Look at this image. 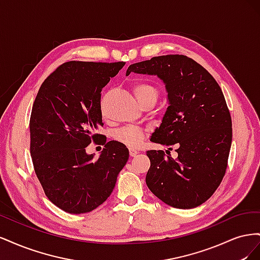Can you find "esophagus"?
I'll list each match as a JSON object with an SVG mask.
<instances>
[{
	"label": "esophagus",
	"instance_id": "esophagus-1",
	"mask_svg": "<svg viewBox=\"0 0 260 260\" xmlns=\"http://www.w3.org/2000/svg\"><path fill=\"white\" fill-rule=\"evenodd\" d=\"M129 153H130L131 157H135V156H137L139 154V151H137V149H135V148H130Z\"/></svg>",
	"mask_w": 260,
	"mask_h": 260
}]
</instances>
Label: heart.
I'll return each instance as SVG.
<instances>
[{
    "label": "heart",
    "mask_w": 260,
    "mask_h": 260,
    "mask_svg": "<svg viewBox=\"0 0 260 260\" xmlns=\"http://www.w3.org/2000/svg\"><path fill=\"white\" fill-rule=\"evenodd\" d=\"M135 95L138 99L139 103H142L147 100H154L156 101L158 96V91L155 86L148 82L140 81L133 84L132 86ZM145 138V131L136 125H127L119 130H117L114 133V139L118 142H120L124 145L130 147H137L143 142Z\"/></svg>",
    "instance_id": "1"
}]
</instances>
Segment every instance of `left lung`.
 <instances>
[{
    "mask_svg": "<svg viewBox=\"0 0 260 260\" xmlns=\"http://www.w3.org/2000/svg\"><path fill=\"white\" fill-rule=\"evenodd\" d=\"M130 73L155 75L164 81L169 106L151 141L178 146L176 159L168 151V156L146 152L148 188L175 208L202 205L221 183L231 148L232 121L221 89L205 68L184 55L136 62L125 75Z\"/></svg>",
    "mask_w": 260,
    "mask_h": 260,
    "instance_id": "obj_1",
    "label": "left lung"
}]
</instances>
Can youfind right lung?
<instances>
[{
	"instance_id": "1",
	"label": "right lung",
	"mask_w": 260,
	"mask_h": 260,
	"mask_svg": "<svg viewBox=\"0 0 260 260\" xmlns=\"http://www.w3.org/2000/svg\"><path fill=\"white\" fill-rule=\"evenodd\" d=\"M123 61H67L42 83L30 117V154L48 199L69 214H84L112 194L117 176L129 158L118 141L105 143L99 158L86 154L104 137L101 91Z\"/></svg>"
}]
</instances>
